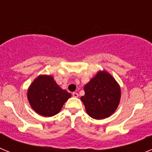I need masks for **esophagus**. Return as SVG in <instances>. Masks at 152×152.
I'll return each instance as SVG.
<instances>
[{
  "label": "esophagus",
  "instance_id": "esophagus-1",
  "mask_svg": "<svg viewBox=\"0 0 152 152\" xmlns=\"http://www.w3.org/2000/svg\"><path fill=\"white\" fill-rule=\"evenodd\" d=\"M72 96H73L74 97H77V96H78V94L76 92H73L72 93Z\"/></svg>",
  "mask_w": 152,
  "mask_h": 152
}]
</instances>
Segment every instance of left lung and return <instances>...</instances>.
Segmentation results:
<instances>
[{
	"instance_id": "obj_1",
	"label": "left lung",
	"mask_w": 152,
	"mask_h": 152,
	"mask_svg": "<svg viewBox=\"0 0 152 152\" xmlns=\"http://www.w3.org/2000/svg\"><path fill=\"white\" fill-rule=\"evenodd\" d=\"M85 94L80 100L85 106L87 113L95 119L110 116L119 106L121 90L110 74L100 71L84 85Z\"/></svg>"
}]
</instances>
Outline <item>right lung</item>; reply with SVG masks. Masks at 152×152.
Masks as SVG:
<instances>
[{
    "label": "right lung",
    "mask_w": 152,
    "mask_h": 152,
    "mask_svg": "<svg viewBox=\"0 0 152 152\" xmlns=\"http://www.w3.org/2000/svg\"><path fill=\"white\" fill-rule=\"evenodd\" d=\"M72 96L58 85L51 75H39L30 84L27 98L31 107L42 116L50 117L60 112L64 103Z\"/></svg>",
    "instance_id": "add662e5"
}]
</instances>
